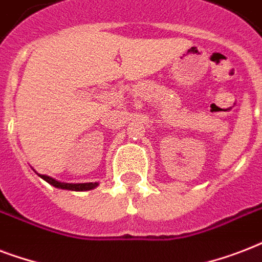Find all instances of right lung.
Listing matches in <instances>:
<instances>
[{
  "instance_id": "right-lung-1",
  "label": "right lung",
  "mask_w": 262,
  "mask_h": 262,
  "mask_svg": "<svg viewBox=\"0 0 262 262\" xmlns=\"http://www.w3.org/2000/svg\"><path fill=\"white\" fill-rule=\"evenodd\" d=\"M38 174V172H36ZM42 179H45L47 183H50L51 186L57 187V189H63V190H73V191H87L92 190L96 186H99V182H85V183H67L57 181V179L51 178L49 175L38 174Z\"/></svg>"
}]
</instances>
